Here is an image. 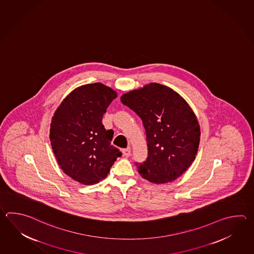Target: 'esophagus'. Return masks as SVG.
<instances>
[{
	"label": "esophagus",
	"mask_w": 254,
	"mask_h": 254,
	"mask_svg": "<svg viewBox=\"0 0 254 254\" xmlns=\"http://www.w3.org/2000/svg\"><path fill=\"white\" fill-rule=\"evenodd\" d=\"M122 152H123V155H124V156H126V157H128L130 154H131V148H130V147H127V148H126V149H123Z\"/></svg>",
	"instance_id": "obj_1"
}]
</instances>
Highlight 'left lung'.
Here are the masks:
<instances>
[{
	"mask_svg": "<svg viewBox=\"0 0 254 254\" xmlns=\"http://www.w3.org/2000/svg\"><path fill=\"white\" fill-rule=\"evenodd\" d=\"M120 100L145 127L148 155L138 166L140 176L157 185L181 176L195 159L201 135L186 99L169 87L150 83L123 94Z\"/></svg>",
	"mask_w": 254,
	"mask_h": 254,
	"instance_id": "left-lung-1",
	"label": "left lung"
}]
</instances>
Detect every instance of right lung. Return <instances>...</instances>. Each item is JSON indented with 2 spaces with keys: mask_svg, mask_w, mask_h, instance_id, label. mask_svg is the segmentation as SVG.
Masks as SVG:
<instances>
[{
  "mask_svg": "<svg viewBox=\"0 0 254 254\" xmlns=\"http://www.w3.org/2000/svg\"><path fill=\"white\" fill-rule=\"evenodd\" d=\"M117 97L102 83L83 85L63 99L52 117L50 140L58 164L82 185L102 181L122 155L110 144L113 130L102 124L104 113Z\"/></svg>",
  "mask_w": 254,
  "mask_h": 254,
  "instance_id": "add662e5",
  "label": "right lung"
}]
</instances>
